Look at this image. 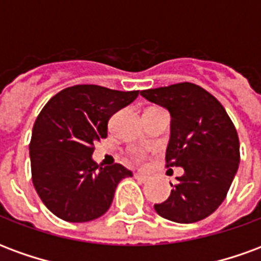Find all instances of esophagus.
<instances>
[{
  "label": "esophagus",
  "mask_w": 261,
  "mask_h": 261,
  "mask_svg": "<svg viewBox=\"0 0 261 261\" xmlns=\"http://www.w3.org/2000/svg\"><path fill=\"white\" fill-rule=\"evenodd\" d=\"M134 177H136L138 181H141V183H145V181L149 179L147 175H142V173H136V175H134Z\"/></svg>",
  "instance_id": "esophagus-1"
}]
</instances>
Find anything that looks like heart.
<instances>
[{
    "label": "heart",
    "mask_w": 261,
    "mask_h": 261,
    "mask_svg": "<svg viewBox=\"0 0 261 261\" xmlns=\"http://www.w3.org/2000/svg\"><path fill=\"white\" fill-rule=\"evenodd\" d=\"M142 161V158H138V162H141Z\"/></svg>",
    "instance_id": "obj_1"
}]
</instances>
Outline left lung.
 <instances>
[{
	"label": "left lung",
	"mask_w": 261,
	"mask_h": 261,
	"mask_svg": "<svg viewBox=\"0 0 261 261\" xmlns=\"http://www.w3.org/2000/svg\"><path fill=\"white\" fill-rule=\"evenodd\" d=\"M141 95L169 110L166 168L185 169L177 183L170 185L169 198L153 205L155 211L179 224L207 218L225 200L239 166L235 125L218 99L192 82L147 89Z\"/></svg>",
	"instance_id": "8db88e82"
}]
</instances>
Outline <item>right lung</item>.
Masks as SVG:
<instances>
[{"label":"right lung","mask_w":261,"mask_h":261,"mask_svg":"<svg viewBox=\"0 0 261 261\" xmlns=\"http://www.w3.org/2000/svg\"><path fill=\"white\" fill-rule=\"evenodd\" d=\"M140 91H114L75 85L54 95L37 116L32 131V181L43 204L67 222H88L106 213L119 181L133 176L123 165L99 166L95 144L108 137L117 110Z\"/></svg>","instance_id":"add662e5"}]
</instances>
